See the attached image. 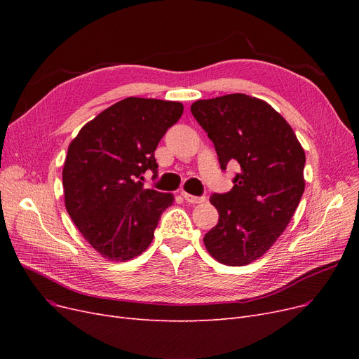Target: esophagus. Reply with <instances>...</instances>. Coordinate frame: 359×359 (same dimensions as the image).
Returning <instances> with one entry per match:
<instances>
[{"label":"esophagus","mask_w":359,"mask_h":359,"mask_svg":"<svg viewBox=\"0 0 359 359\" xmlns=\"http://www.w3.org/2000/svg\"><path fill=\"white\" fill-rule=\"evenodd\" d=\"M182 196L186 202H189V203H201V202L205 201L203 196H194V195L187 194V192H182Z\"/></svg>","instance_id":"obj_1"}]
</instances>
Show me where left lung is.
Listing matches in <instances>:
<instances>
[{
	"instance_id": "8db88e82",
	"label": "left lung",
	"mask_w": 359,
	"mask_h": 359,
	"mask_svg": "<svg viewBox=\"0 0 359 359\" xmlns=\"http://www.w3.org/2000/svg\"><path fill=\"white\" fill-rule=\"evenodd\" d=\"M222 170L238 164L233 189L214 194L219 218L203 237L229 266L249 265L284 233L304 192L306 154L292 128L266 102L236 93L191 106Z\"/></svg>"
}]
</instances>
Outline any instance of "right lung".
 Here are the masks:
<instances>
[{
	"mask_svg": "<svg viewBox=\"0 0 359 359\" xmlns=\"http://www.w3.org/2000/svg\"><path fill=\"white\" fill-rule=\"evenodd\" d=\"M183 104L128 97L84 125L68 147L62 170L67 211L103 257L129 260L153 241L172 194L144 187V173L157 177L154 151Z\"/></svg>",
	"mask_w": 359,
	"mask_h": 359,
	"instance_id": "1",
	"label": "right lung"
}]
</instances>
